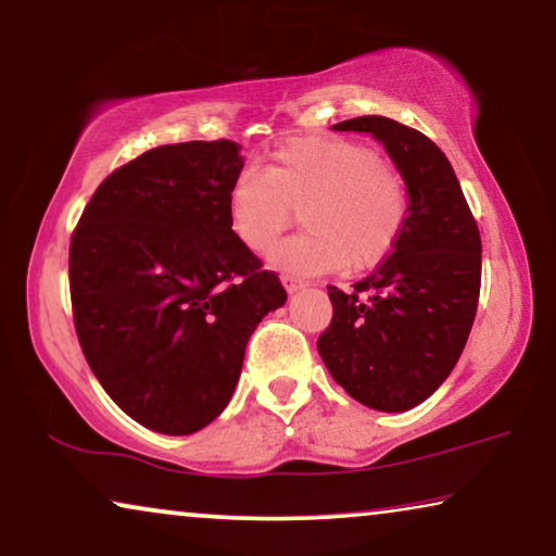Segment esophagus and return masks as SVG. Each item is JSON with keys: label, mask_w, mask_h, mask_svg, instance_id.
Masks as SVG:
<instances>
[{"label": "esophagus", "mask_w": 556, "mask_h": 556, "mask_svg": "<svg viewBox=\"0 0 556 556\" xmlns=\"http://www.w3.org/2000/svg\"><path fill=\"white\" fill-rule=\"evenodd\" d=\"M281 285H285V289H287L289 294H294V292H300V289L304 287V281L292 277V275H281Z\"/></svg>", "instance_id": "1"}]
</instances>
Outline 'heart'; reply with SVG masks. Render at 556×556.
Returning a JSON list of instances; mask_svg holds the SVG:
<instances>
[{
    "mask_svg": "<svg viewBox=\"0 0 556 556\" xmlns=\"http://www.w3.org/2000/svg\"><path fill=\"white\" fill-rule=\"evenodd\" d=\"M302 210L304 231L271 252L277 269L329 275L371 269L394 252L409 219L404 174L375 149L342 137H294L269 154L267 172L242 167L227 187L239 242L267 252Z\"/></svg>",
    "mask_w": 556,
    "mask_h": 556,
    "instance_id": "heart-1",
    "label": "heart"
}]
</instances>
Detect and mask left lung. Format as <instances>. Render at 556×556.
I'll return each instance as SVG.
<instances>
[{
	"label": "left lung",
	"mask_w": 556,
	"mask_h": 556,
	"mask_svg": "<svg viewBox=\"0 0 556 556\" xmlns=\"http://www.w3.org/2000/svg\"><path fill=\"white\" fill-rule=\"evenodd\" d=\"M337 131L382 142L409 187V219L394 252L354 285L329 287L331 325L317 350L344 392L377 412H407L452 375L475 325L482 239L450 160L421 131L357 117Z\"/></svg>",
	"instance_id": "obj_1"
}]
</instances>
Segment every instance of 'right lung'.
<instances>
[{
    "instance_id": "1",
    "label": "right lung",
    "mask_w": 556,
    "mask_h": 556,
    "mask_svg": "<svg viewBox=\"0 0 556 556\" xmlns=\"http://www.w3.org/2000/svg\"><path fill=\"white\" fill-rule=\"evenodd\" d=\"M239 149L229 139L149 149L97 187L72 235L81 352L114 404L152 432L194 434L217 419L252 331L287 302L229 227Z\"/></svg>"
}]
</instances>
